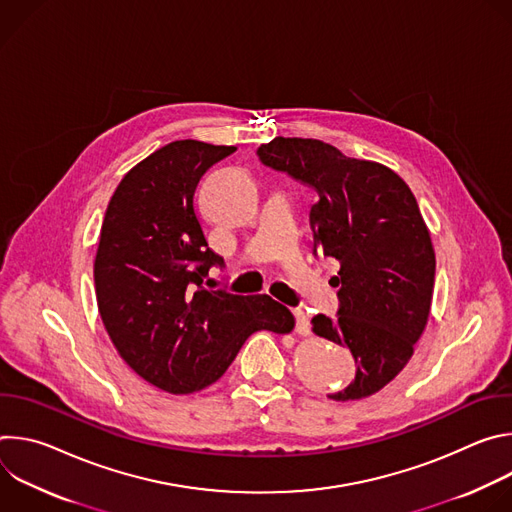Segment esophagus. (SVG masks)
Segmentation results:
<instances>
[{
  "mask_svg": "<svg viewBox=\"0 0 512 512\" xmlns=\"http://www.w3.org/2000/svg\"><path fill=\"white\" fill-rule=\"evenodd\" d=\"M294 316H296V332L300 336H308L310 334V320H308V314L300 308L294 310Z\"/></svg>",
  "mask_w": 512,
  "mask_h": 512,
  "instance_id": "1",
  "label": "esophagus"
}]
</instances>
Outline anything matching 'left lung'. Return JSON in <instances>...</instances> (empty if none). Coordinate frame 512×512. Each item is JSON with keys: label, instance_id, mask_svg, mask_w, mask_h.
Segmentation results:
<instances>
[{"label": "left lung", "instance_id": "obj_1", "mask_svg": "<svg viewBox=\"0 0 512 512\" xmlns=\"http://www.w3.org/2000/svg\"><path fill=\"white\" fill-rule=\"evenodd\" d=\"M257 156L318 192L314 255L340 263V308L336 318L314 316L312 330L356 362L354 381L328 397H369L403 371L429 318L435 253L417 200L391 168L346 158L320 139L275 137Z\"/></svg>", "mask_w": 512, "mask_h": 512}]
</instances>
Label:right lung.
<instances>
[{
  "mask_svg": "<svg viewBox=\"0 0 512 512\" xmlns=\"http://www.w3.org/2000/svg\"><path fill=\"white\" fill-rule=\"evenodd\" d=\"M235 150L196 139L164 145L123 176L101 227L95 291L105 330L143 381L172 395L221 379L253 332L289 334L296 326L265 294L202 285L225 261L204 239L194 190Z\"/></svg>",
  "mask_w": 512,
  "mask_h": 512,
  "instance_id": "1",
  "label": "right lung"
}]
</instances>
